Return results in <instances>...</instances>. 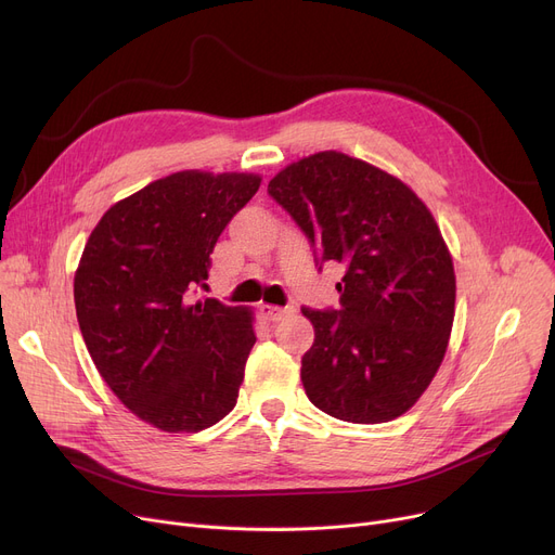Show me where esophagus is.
I'll use <instances>...</instances> for the list:
<instances>
[{
    "mask_svg": "<svg viewBox=\"0 0 555 555\" xmlns=\"http://www.w3.org/2000/svg\"><path fill=\"white\" fill-rule=\"evenodd\" d=\"M259 313H262L264 320L280 322V320L288 318V315L293 313V309H288V307H275V305H259Z\"/></svg>",
    "mask_w": 555,
    "mask_h": 555,
    "instance_id": "obj_1",
    "label": "esophagus"
}]
</instances>
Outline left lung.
I'll return each mask as SVG.
<instances>
[{
	"label": "left lung",
	"mask_w": 555,
	"mask_h": 555,
	"mask_svg": "<svg viewBox=\"0 0 555 555\" xmlns=\"http://www.w3.org/2000/svg\"><path fill=\"white\" fill-rule=\"evenodd\" d=\"M269 194L322 259L345 264L340 309H302L315 330L300 370L309 401L351 423L405 414L443 361L457 296L430 208L399 177L336 150L288 163Z\"/></svg>",
	"instance_id": "1"
}]
</instances>
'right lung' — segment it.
<instances>
[{
  "instance_id": "add662e5",
  "label": "right lung",
  "mask_w": 555,
  "mask_h": 555,
  "mask_svg": "<svg viewBox=\"0 0 555 555\" xmlns=\"http://www.w3.org/2000/svg\"><path fill=\"white\" fill-rule=\"evenodd\" d=\"M259 183L253 172L168 175L116 202L85 244L74 300L91 361L118 401L163 433L206 430L237 403L253 311L194 300V291Z\"/></svg>"
}]
</instances>
